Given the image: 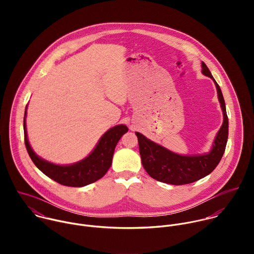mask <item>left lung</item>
<instances>
[{
	"label": "left lung",
	"mask_w": 254,
	"mask_h": 254,
	"mask_svg": "<svg viewBox=\"0 0 254 254\" xmlns=\"http://www.w3.org/2000/svg\"><path fill=\"white\" fill-rule=\"evenodd\" d=\"M202 73L214 80L223 111V125L214 140L213 148L207 155L180 156L135 132L138 141L141 164L147 173L160 182L171 185L190 184L209 175L219 164L228 138V117L221 89L213 78L210 70L202 62Z\"/></svg>",
	"instance_id": "8db88e82"
}]
</instances>
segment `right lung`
I'll return each instance as SVG.
<instances>
[{"instance_id":"1","label":"right lung","mask_w":254,"mask_h":254,"mask_svg":"<svg viewBox=\"0 0 254 254\" xmlns=\"http://www.w3.org/2000/svg\"><path fill=\"white\" fill-rule=\"evenodd\" d=\"M25 118L26 112L24 116V140L31 160L47 177L54 180L55 182L68 187H83L94 183L95 181L102 178L112 165L118 141L128 130L124 125L108 129L101 136L97 146L86 159L74 165L58 166L40 159L33 152L27 137Z\"/></svg>"}]
</instances>
